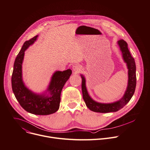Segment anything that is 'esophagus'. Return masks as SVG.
Instances as JSON below:
<instances>
[{
	"instance_id": "34e87169",
	"label": "esophagus",
	"mask_w": 150,
	"mask_h": 150,
	"mask_svg": "<svg viewBox=\"0 0 150 150\" xmlns=\"http://www.w3.org/2000/svg\"><path fill=\"white\" fill-rule=\"evenodd\" d=\"M72 69L74 72L76 73H79L80 71H81V69H82V67L79 64H74L72 66Z\"/></svg>"
}]
</instances>
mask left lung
<instances>
[{
	"label": "left lung",
	"mask_w": 150,
	"mask_h": 150,
	"mask_svg": "<svg viewBox=\"0 0 150 150\" xmlns=\"http://www.w3.org/2000/svg\"><path fill=\"white\" fill-rule=\"evenodd\" d=\"M117 44L122 52V57L124 62L126 63L128 69V83L126 90L120 100L110 103H102L94 100L87 91L86 85V78L81 75L82 78L83 96L86 106L93 112L108 113L116 112L123 108L131 99L135 91L137 85V76H136V64L134 59L131 56V54L128 49L127 44L123 39H121L117 42Z\"/></svg>",
	"instance_id": "8db88e82"
}]
</instances>
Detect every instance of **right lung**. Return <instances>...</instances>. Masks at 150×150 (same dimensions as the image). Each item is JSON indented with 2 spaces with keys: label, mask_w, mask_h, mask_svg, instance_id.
Returning <instances> with one entry per match:
<instances>
[{
  "label": "right lung",
  "mask_w": 150,
  "mask_h": 150,
  "mask_svg": "<svg viewBox=\"0 0 150 150\" xmlns=\"http://www.w3.org/2000/svg\"><path fill=\"white\" fill-rule=\"evenodd\" d=\"M38 36L36 35L24 43L13 64L11 83L16 98L24 110L35 115H46L58 111L62 88L71 75L72 71L69 69L54 72L47 89L42 94L35 93L27 87L22 76L24 51L36 41Z\"/></svg>",
  "instance_id": "add662e5"
}]
</instances>
